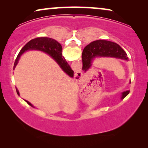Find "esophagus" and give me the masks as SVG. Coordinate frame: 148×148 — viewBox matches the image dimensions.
Wrapping results in <instances>:
<instances>
[{"mask_svg":"<svg viewBox=\"0 0 148 148\" xmlns=\"http://www.w3.org/2000/svg\"><path fill=\"white\" fill-rule=\"evenodd\" d=\"M82 78V72L79 71L77 72L75 75V79L76 81H80Z\"/></svg>","mask_w":148,"mask_h":148,"instance_id":"esophagus-1","label":"esophagus"}]
</instances>
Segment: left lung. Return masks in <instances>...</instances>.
Returning a JSON list of instances; mask_svg holds the SVG:
<instances>
[{"label":"left lung","mask_w":148,"mask_h":148,"mask_svg":"<svg viewBox=\"0 0 148 148\" xmlns=\"http://www.w3.org/2000/svg\"><path fill=\"white\" fill-rule=\"evenodd\" d=\"M96 56H108L127 60L126 52L118 44L107 40H98L91 42L84 48L82 53L83 71H87L92 65V60ZM129 94V91L123 92L122 98Z\"/></svg>","instance_id":"left-lung-1"}]
</instances>
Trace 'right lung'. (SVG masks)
<instances>
[{"instance_id":"1","label":"right lung","mask_w":148,"mask_h":148,"mask_svg":"<svg viewBox=\"0 0 148 148\" xmlns=\"http://www.w3.org/2000/svg\"><path fill=\"white\" fill-rule=\"evenodd\" d=\"M28 50H38L43 51L46 53L51 56L58 64H59L62 69L68 75L73 77L74 75L73 71L71 69L70 66L69 65L67 62L66 61L65 58L62 56V46L60 43L56 41V40L52 39L50 38L42 37V38H36L35 39H33L28 42L25 46L22 48V49L20 50L19 53L18 54L17 57L16 58L15 63H14V68L17 65L18 60L19 59L20 56L24 52L27 51ZM16 91L18 95H19V92L17 88ZM26 101V100H25ZM26 102L31 106L32 104L27 101Z\"/></svg>"}]
</instances>
